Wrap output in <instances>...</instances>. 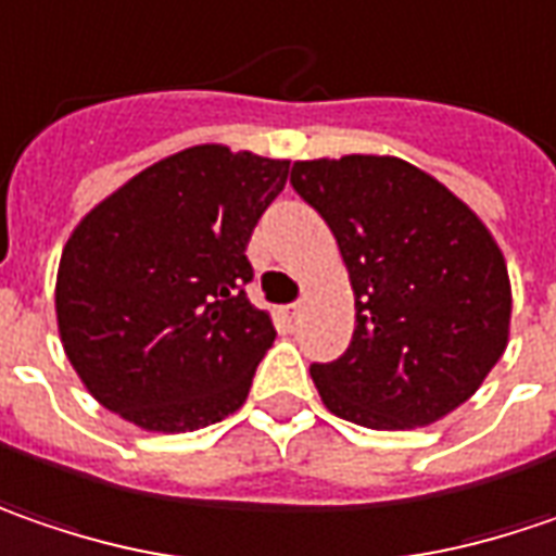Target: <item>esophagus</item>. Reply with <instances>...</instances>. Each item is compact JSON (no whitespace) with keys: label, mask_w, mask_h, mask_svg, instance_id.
I'll use <instances>...</instances> for the list:
<instances>
[{"label":"esophagus","mask_w":556,"mask_h":556,"mask_svg":"<svg viewBox=\"0 0 556 556\" xmlns=\"http://www.w3.org/2000/svg\"><path fill=\"white\" fill-rule=\"evenodd\" d=\"M285 313H288V319L296 321V319H300V313H303V303H291V306H288Z\"/></svg>","instance_id":"34e87169"}]
</instances>
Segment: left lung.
<instances>
[{
  "mask_svg": "<svg viewBox=\"0 0 556 556\" xmlns=\"http://www.w3.org/2000/svg\"><path fill=\"white\" fill-rule=\"evenodd\" d=\"M293 190L344 256L350 348L309 372L321 403L366 429H416L466 403L510 338V275L482 218L397 155L293 162Z\"/></svg>",
  "mask_w": 556,
  "mask_h": 556,
  "instance_id": "left-lung-1",
  "label": "left lung"
}]
</instances>
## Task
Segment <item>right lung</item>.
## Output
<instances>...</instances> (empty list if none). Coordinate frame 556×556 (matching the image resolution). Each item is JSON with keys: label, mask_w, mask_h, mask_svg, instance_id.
Segmentation results:
<instances>
[{"label": "right lung", "mask_w": 556, "mask_h": 556, "mask_svg": "<svg viewBox=\"0 0 556 556\" xmlns=\"http://www.w3.org/2000/svg\"><path fill=\"white\" fill-rule=\"evenodd\" d=\"M288 159L203 143L134 175L68 237L55 319L74 372L147 431H193L243 406L275 341L243 285L247 243Z\"/></svg>", "instance_id": "1"}]
</instances>
